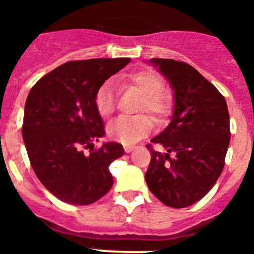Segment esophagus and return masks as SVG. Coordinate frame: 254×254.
<instances>
[{"instance_id": "34e87169", "label": "esophagus", "mask_w": 254, "mask_h": 254, "mask_svg": "<svg viewBox=\"0 0 254 254\" xmlns=\"http://www.w3.org/2000/svg\"><path fill=\"white\" fill-rule=\"evenodd\" d=\"M134 150V146H132V145H125V151L126 152H131Z\"/></svg>"}]
</instances>
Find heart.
Segmentation results:
<instances>
[{
	"mask_svg": "<svg viewBox=\"0 0 254 254\" xmlns=\"http://www.w3.org/2000/svg\"><path fill=\"white\" fill-rule=\"evenodd\" d=\"M122 82L133 86L143 95L141 102V113H150L156 122H161L169 114L172 102L170 96L164 93V80L150 69H140L123 76ZM94 104L102 117L111 116L114 112V85L104 81L95 91ZM154 123L149 116L122 117L108 126V136L123 145H132L151 132Z\"/></svg>",
	"mask_w": 254,
	"mask_h": 254,
	"instance_id": "1",
	"label": "heart"
}]
</instances>
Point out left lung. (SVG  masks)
Here are the masks:
<instances>
[{
	"label": "left lung",
	"instance_id": "1",
	"mask_svg": "<svg viewBox=\"0 0 254 254\" xmlns=\"http://www.w3.org/2000/svg\"><path fill=\"white\" fill-rule=\"evenodd\" d=\"M174 95L168 127L151 142L165 154L151 152L145 174L147 187L164 205L187 207L208 193L224 168L230 141L225 98L201 73L185 62L151 58Z\"/></svg>",
	"mask_w": 254,
	"mask_h": 254
}]
</instances>
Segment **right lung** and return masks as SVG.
<instances>
[{"mask_svg":"<svg viewBox=\"0 0 254 254\" xmlns=\"http://www.w3.org/2000/svg\"><path fill=\"white\" fill-rule=\"evenodd\" d=\"M131 58H95L61 64L31 87L22 138L40 183L71 205H90L113 186L109 165L125 154L118 142H94L105 134L94 104L96 89ZM84 148H90L89 155Z\"/></svg>","mask_w":254,"mask_h":254,"instance_id":"right-lung-1","label":"right lung"}]
</instances>
